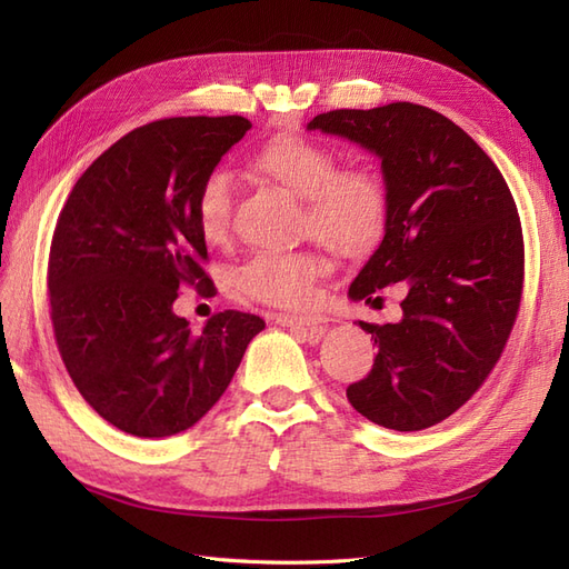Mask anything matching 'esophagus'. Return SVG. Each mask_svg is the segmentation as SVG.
<instances>
[{"label": "esophagus", "instance_id": "esophagus-1", "mask_svg": "<svg viewBox=\"0 0 569 569\" xmlns=\"http://www.w3.org/2000/svg\"><path fill=\"white\" fill-rule=\"evenodd\" d=\"M274 322L282 327H303V330H322L327 325L325 316H274Z\"/></svg>", "mask_w": 569, "mask_h": 569}]
</instances>
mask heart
Segmentation results:
<instances>
[{
    "label": "heart",
    "mask_w": 569,
    "mask_h": 569,
    "mask_svg": "<svg viewBox=\"0 0 569 569\" xmlns=\"http://www.w3.org/2000/svg\"><path fill=\"white\" fill-rule=\"evenodd\" d=\"M332 149L306 134L284 132L258 144L247 168L297 197L295 228L299 234L339 256H360L380 239L387 213V194L377 170L363 163L335 166ZM194 222L206 242L218 244L230 232L232 189L222 170L206 176L192 201ZM327 270L313 249L261 251L232 272L244 297L278 308L313 303L318 280Z\"/></svg>",
    "instance_id": "1"
}]
</instances>
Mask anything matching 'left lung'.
Returning <instances> with one entry per match:
<instances>
[{
    "label": "left lung",
    "mask_w": 569,
    "mask_h": 569,
    "mask_svg": "<svg viewBox=\"0 0 569 569\" xmlns=\"http://www.w3.org/2000/svg\"><path fill=\"white\" fill-rule=\"evenodd\" d=\"M308 130L349 137L382 159L385 239L349 297L370 303L387 284L408 289L399 322H358L377 356L349 385V401L396 432L432 427L472 399L512 332L525 284L518 206L485 149L427 107L337 109Z\"/></svg>",
    "instance_id": "8db88e82"
}]
</instances>
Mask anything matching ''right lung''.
<instances>
[{"label":"right lung","instance_id":"right-lung-1","mask_svg":"<svg viewBox=\"0 0 569 569\" xmlns=\"http://www.w3.org/2000/svg\"><path fill=\"white\" fill-rule=\"evenodd\" d=\"M242 116H182L134 128L84 170L49 247V318L63 366L101 418L132 437L199 422L266 322L222 311L194 335L173 313L182 284L213 297L192 201L242 140Z\"/></svg>","mask_w":569,"mask_h":569}]
</instances>
